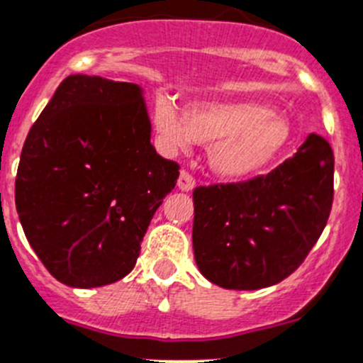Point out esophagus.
<instances>
[{
  "label": "esophagus",
  "instance_id": "1",
  "mask_svg": "<svg viewBox=\"0 0 363 363\" xmlns=\"http://www.w3.org/2000/svg\"><path fill=\"white\" fill-rule=\"evenodd\" d=\"M177 188L181 189V191H191V189L195 188V179H193L188 172L182 170L177 179Z\"/></svg>",
  "mask_w": 363,
  "mask_h": 363
}]
</instances>
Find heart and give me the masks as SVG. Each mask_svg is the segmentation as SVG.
<instances>
[{
    "instance_id": "1",
    "label": "heart",
    "mask_w": 363,
    "mask_h": 363,
    "mask_svg": "<svg viewBox=\"0 0 363 363\" xmlns=\"http://www.w3.org/2000/svg\"><path fill=\"white\" fill-rule=\"evenodd\" d=\"M157 145L174 155L191 143L209 145L208 161L215 175L238 181L272 164L294 143L289 116L272 105L252 100H201L186 105L182 116L170 101H157L154 113Z\"/></svg>"
}]
</instances>
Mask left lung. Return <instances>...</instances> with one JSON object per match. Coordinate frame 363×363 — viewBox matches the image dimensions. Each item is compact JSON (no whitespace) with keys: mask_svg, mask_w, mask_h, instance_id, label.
Listing matches in <instances>:
<instances>
[{"mask_svg":"<svg viewBox=\"0 0 363 363\" xmlns=\"http://www.w3.org/2000/svg\"><path fill=\"white\" fill-rule=\"evenodd\" d=\"M335 157L310 134L263 177L193 191V254L222 289L258 290L289 277L317 243L333 204Z\"/></svg>","mask_w":363,"mask_h":363,"instance_id":"obj_1","label":"left lung"}]
</instances>
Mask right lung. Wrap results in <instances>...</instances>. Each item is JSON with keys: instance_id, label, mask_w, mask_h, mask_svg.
Instances as JSON below:
<instances>
[{"instance_id": "add662e5", "label": "right lung", "mask_w": 363, "mask_h": 363, "mask_svg": "<svg viewBox=\"0 0 363 363\" xmlns=\"http://www.w3.org/2000/svg\"><path fill=\"white\" fill-rule=\"evenodd\" d=\"M138 84L69 74L23 145L16 208L26 240L60 283L94 289L135 265L177 162L150 143Z\"/></svg>"}]
</instances>
